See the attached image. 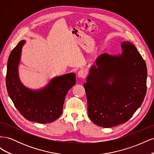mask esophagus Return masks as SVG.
<instances>
[{"label":"esophagus","mask_w":154,"mask_h":154,"mask_svg":"<svg viewBox=\"0 0 154 154\" xmlns=\"http://www.w3.org/2000/svg\"><path fill=\"white\" fill-rule=\"evenodd\" d=\"M85 75H86V73L84 71H83V70H80V71H79L78 72V76L80 78H85Z\"/></svg>","instance_id":"obj_1"}]
</instances>
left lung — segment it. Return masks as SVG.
<instances>
[{"mask_svg":"<svg viewBox=\"0 0 154 154\" xmlns=\"http://www.w3.org/2000/svg\"><path fill=\"white\" fill-rule=\"evenodd\" d=\"M121 47V54L100 55L83 84L88 117L103 128L127 122L140 107L146 92L145 62L130 42L123 41Z\"/></svg>","mask_w":154,"mask_h":154,"instance_id":"obj_1","label":"left lung"}]
</instances>
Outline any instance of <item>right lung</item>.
<instances>
[{
  "mask_svg": "<svg viewBox=\"0 0 154 154\" xmlns=\"http://www.w3.org/2000/svg\"><path fill=\"white\" fill-rule=\"evenodd\" d=\"M23 40L11 52L6 72V88L11 100L20 113L30 122L49 123L62 113L65 97L76 83V74L67 73L51 79L44 87L32 90L21 82L18 74Z\"/></svg>",
  "mask_w": 154,
  "mask_h": 154,
  "instance_id": "add662e5",
  "label": "right lung"
}]
</instances>
